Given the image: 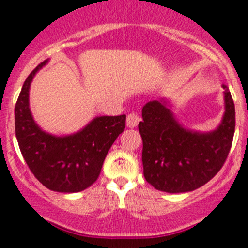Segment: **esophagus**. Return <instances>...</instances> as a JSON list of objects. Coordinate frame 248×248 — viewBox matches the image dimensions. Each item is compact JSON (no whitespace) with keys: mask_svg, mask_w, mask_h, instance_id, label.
<instances>
[{"mask_svg":"<svg viewBox=\"0 0 248 248\" xmlns=\"http://www.w3.org/2000/svg\"><path fill=\"white\" fill-rule=\"evenodd\" d=\"M139 122L140 117L137 113L128 114V117H126V126H128V128H135V126L139 124Z\"/></svg>","mask_w":248,"mask_h":248,"instance_id":"34e87169","label":"esophagus"}]
</instances>
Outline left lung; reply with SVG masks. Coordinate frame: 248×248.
I'll use <instances>...</instances> for the list:
<instances>
[{
	"instance_id": "1",
	"label": "left lung",
	"mask_w": 248,
	"mask_h": 248,
	"mask_svg": "<svg viewBox=\"0 0 248 248\" xmlns=\"http://www.w3.org/2000/svg\"><path fill=\"white\" fill-rule=\"evenodd\" d=\"M222 87L225 113L220 125L211 131L184 128L165 99L151 100L143 107L139 131L144 176L156 190L194 191L220 171L235 134V104L226 85Z\"/></svg>"
}]
</instances>
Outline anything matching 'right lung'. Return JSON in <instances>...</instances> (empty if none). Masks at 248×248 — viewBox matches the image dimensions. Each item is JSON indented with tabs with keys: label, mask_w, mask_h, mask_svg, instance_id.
<instances>
[{
	"label": "right lung",
	"mask_w": 248,
	"mask_h": 248,
	"mask_svg": "<svg viewBox=\"0 0 248 248\" xmlns=\"http://www.w3.org/2000/svg\"><path fill=\"white\" fill-rule=\"evenodd\" d=\"M31 72L15 107V128L22 156L39 183L57 192H79L95 183L109 149L125 129V114L94 118L71 135L49 134L34 122L30 88L37 72Z\"/></svg>",
	"instance_id": "right-lung-1"
}]
</instances>
